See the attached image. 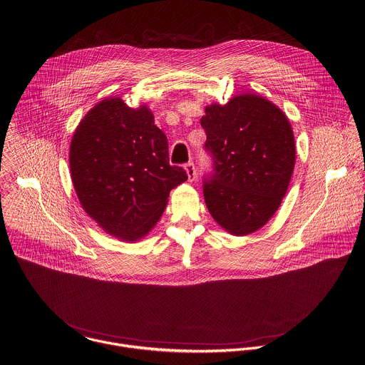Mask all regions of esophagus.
<instances>
[{
	"label": "esophagus",
	"instance_id": "esophagus-1",
	"mask_svg": "<svg viewBox=\"0 0 365 365\" xmlns=\"http://www.w3.org/2000/svg\"><path fill=\"white\" fill-rule=\"evenodd\" d=\"M185 170H186V175H187L189 182H195V180H196V168H195L193 162L186 163V165H185Z\"/></svg>",
	"mask_w": 365,
	"mask_h": 365
}]
</instances>
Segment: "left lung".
Returning <instances> with one entry per match:
<instances>
[{
  "instance_id": "1",
  "label": "left lung",
  "mask_w": 365,
  "mask_h": 365,
  "mask_svg": "<svg viewBox=\"0 0 365 365\" xmlns=\"http://www.w3.org/2000/svg\"><path fill=\"white\" fill-rule=\"evenodd\" d=\"M200 120L215 160L205 182L212 217L241 237L264 227L279 209L291 182L296 146L287 114L268 98L244 93L206 106Z\"/></svg>"
}]
</instances>
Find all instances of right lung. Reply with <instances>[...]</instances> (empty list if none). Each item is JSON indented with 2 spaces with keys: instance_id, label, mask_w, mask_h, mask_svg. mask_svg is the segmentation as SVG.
Here are the masks:
<instances>
[{
  "instance_id": "1",
  "label": "right lung",
  "mask_w": 365,
  "mask_h": 365,
  "mask_svg": "<svg viewBox=\"0 0 365 365\" xmlns=\"http://www.w3.org/2000/svg\"><path fill=\"white\" fill-rule=\"evenodd\" d=\"M77 199L103 231L134 242L160 219L172 189L187 180L169 165L166 135L145 104L97 103L78 123L69 150Z\"/></svg>"
}]
</instances>
